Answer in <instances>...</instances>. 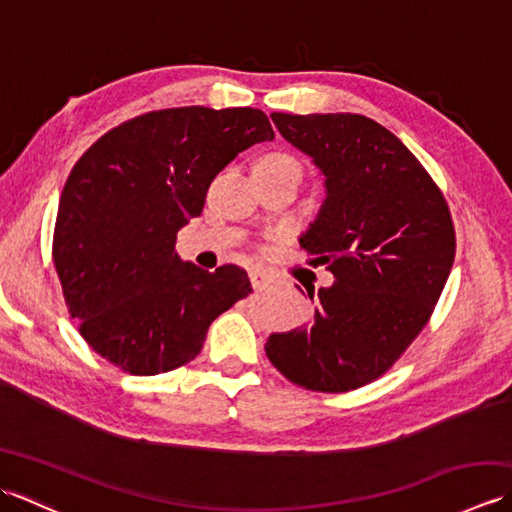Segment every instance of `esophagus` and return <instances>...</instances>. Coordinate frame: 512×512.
I'll return each instance as SVG.
<instances>
[{
  "label": "esophagus",
  "mask_w": 512,
  "mask_h": 512,
  "mask_svg": "<svg viewBox=\"0 0 512 512\" xmlns=\"http://www.w3.org/2000/svg\"><path fill=\"white\" fill-rule=\"evenodd\" d=\"M248 277H250V284H253V288H264L270 281V275L262 268H250Z\"/></svg>",
  "instance_id": "1"
}]
</instances>
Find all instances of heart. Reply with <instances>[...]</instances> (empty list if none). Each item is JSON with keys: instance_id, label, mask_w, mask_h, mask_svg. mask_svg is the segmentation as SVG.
Returning a JSON list of instances; mask_svg holds the SVG:
<instances>
[{"instance_id": "b5f03b06", "label": "heart", "mask_w": 512, "mask_h": 512, "mask_svg": "<svg viewBox=\"0 0 512 512\" xmlns=\"http://www.w3.org/2000/svg\"><path fill=\"white\" fill-rule=\"evenodd\" d=\"M257 165H297V160L286 154H270L266 158H262Z\"/></svg>"}]
</instances>
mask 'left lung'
<instances>
[{
  "instance_id": "left-lung-1",
  "label": "left lung",
  "mask_w": 512,
  "mask_h": 512,
  "mask_svg": "<svg viewBox=\"0 0 512 512\" xmlns=\"http://www.w3.org/2000/svg\"><path fill=\"white\" fill-rule=\"evenodd\" d=\"M270 118L325 176L321 211L299 244L334 284L319 288L312 323L270 334L266 354L290 383L341 394L383 376L427 325L455 257L449 204L372 118Z\"/></svg>"
}]
</instances>
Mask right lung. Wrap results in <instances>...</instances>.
Wrapping results in <instances>:
<instances>
[{
	"mask_svg": "<svg viewBox=\"0 0 512 512\" xmlns=\"http://www.w3.org/2000/svg\"><path fill=\"white\" fill-rule=\"evenodd\" d=\"M253 107H171L110 129L76 160L61 193L52 262L63 299L96 354L134 376L200 354L206 330L248 297L246 270L215 273L176 253L213 178L239 151L273 140Z\"/></svg>",
	"mask_w": 512,
	"mask_h": 512,
	"instance_id": "add662e5",
	"label": "right lung"
}]
</instances>
